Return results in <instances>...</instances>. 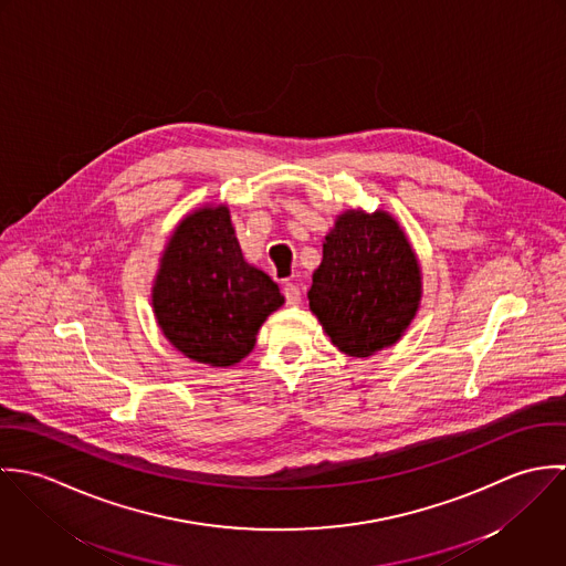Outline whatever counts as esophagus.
Here are the masks:
<instances>
[{
	"label": "esophagus",
	"instance_id": "obj_1",
	"mask_svg": "<svg viewBox=\"0 0 566 566\" xmlns=\"http://www.w3.org/2000/svg\"><path fill=\"white\" fill-rule=\"evenodd\" d=\"M283 296H285V303H287L290 307L298 305V303H301V290H298V285L287 283V285L283 287Z\"/></svg>",
	"mask_w": 566,
	"mask_h": 566
}]
</instances>
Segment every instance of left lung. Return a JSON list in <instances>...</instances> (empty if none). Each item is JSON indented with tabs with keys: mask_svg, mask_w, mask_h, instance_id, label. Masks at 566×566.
I'll list each match as a JSON object with an SVG mask.
<instances>
[{
	"mask_svg": "<svg viewBox=\"0 0 566 566\" xmlns=\"http://www.w3.org/2000/svg\"><path fill=\"white\" fill-rule=\"evenodd\" d=\"M312 281L310 310L348 357H370L397 344L422 298L413 245L381 209H346L335 218Z\"/></svg>",
	"mask_w": 566,
	"mask_h": 566,
	"instance_id": "8db88e82",
	"label": "left lung"
}]
</instances>
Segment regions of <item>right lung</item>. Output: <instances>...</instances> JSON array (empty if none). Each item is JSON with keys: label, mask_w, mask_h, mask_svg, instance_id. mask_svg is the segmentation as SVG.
<instances>
[{"label": "right lung", "mask_w": 566, "mask_h": 566, "mask_svg": "<svg viewBox=\"0 0 566 566\" xmlns=\"http://www.w3.org/2000/svg\"><path fill=\"white\" fill-rule=\"evenodd\" d=\"M283 303L279 285L243 259L227 205H202L176 224L159 259L153 310L178 353L213 368L235 366Z\"/></svg>", "instance_id": "add662e5"}]
</instances>
